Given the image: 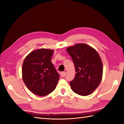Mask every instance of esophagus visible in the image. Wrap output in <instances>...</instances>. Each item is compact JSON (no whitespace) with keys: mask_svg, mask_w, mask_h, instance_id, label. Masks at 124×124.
<instances>
[{"mask_svg":"<svg viewBox=\"0 0 124 124\" xmlns=\"http://www.w3.org/2000/svg\"><path fill=\"white\" fill-rule=\"evenodd\" d=\"M66 72H62L61 73V76L62 77H65L66 76Z\"/></svg>","mask_w":124,"mask_h":124,"instance_id":"esophagus-1","label":"esophagus"}]
</instances>
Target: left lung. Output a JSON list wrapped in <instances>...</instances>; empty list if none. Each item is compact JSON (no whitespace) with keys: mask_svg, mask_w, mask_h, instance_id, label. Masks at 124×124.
<instances>
[{"mask_svg":"<svg viewBox=\"0 0 124 124\" xmlns=\"http://www.w3.org/2000/svg\"><path fill=\"white\" fill-rule=\"evenodd\" d=\"M72 59L76 76L70 82L71 88L77 94L88 96L98 87L102 80L103 66L99 54L85 43H78L67 48Z\"/></svg>","mask_w":124,"mask_h":124,"instance_id":"left-lung-1","label":"left lung"}]
</instances>
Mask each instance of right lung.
I'll return each mask as SVG.
<instances>
[{"label": "right lung", "instance_id": "1", "mask_svg": "<svg viewBox=\"0 0 124 124\" xmlns=\"http://www.w3.org/2000/svg\"><path fill=\"white\" fill-rule=\"evenodd\" d=\"M54 50H36L25 57L22 66V78L34 94L44 96L55 89L59 76L51 62Z\"/></svg>", "mask_w": 124, "mask_h": 124}]
</instances>
